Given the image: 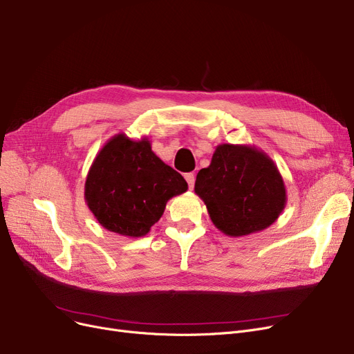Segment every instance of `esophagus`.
<instances>
[{
	"label": "esophagus",
	"instance_id": "esophagus-1",
	"mask_svg": "<svg viewBox=\"0 0 354 354\" xmlns=\"http://www.w3.org/2000/svg\"><path fill=\"white\" fill-rule=\"evenodd\" d=\"M185 179H187V182H188L189 189H194V187H195V175L192 172L187 174V175H185Z\"/></svg>",
	"mask_w": 354,
	"mask_h": 354
}]
</instances>
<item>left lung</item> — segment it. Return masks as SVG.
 <instances>
[{
    "instance_id": "1",
    "label": "left lung",
    "mask_w": 354,
    "mask_h": 354,
    "mask_svg": "<svg viewBox=\"0 0 354 354\" xmlns=\"http://www.w3.org/2000/svg\"><path fill=\"white\" fill-rule=\"evenodd\" d=\"M195 194L214 225L228 236H245L272 225L287 203L274 160L251 145H218L208 167L196 175Z\"/></svg>"
}]
</instances>
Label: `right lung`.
<instances>
[{
    "label": "right lung",
    "mask_w": 354,
    "mask_h": 354,
    "mask_svg": "<svg viewBox=\"0 0 354 354\" xmlns=\"http://www.w3.org/2000/svg\"><path fill=\"white\" fill-rule=\"evenodd\" d=\"M187 189V180L153 153L147 138L119 133L93 160L84 199L103 228L139 238L160 219L166 202Z\"/></svg>",
    "instance_id": "right-lung-1"
}]
</instances>
